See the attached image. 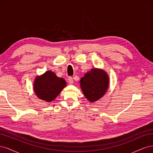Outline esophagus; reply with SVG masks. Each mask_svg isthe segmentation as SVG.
<instances>
[{
	"mask_svg": "<svg viewBox=\"0 0 153 153\" xmlns=\"http://www.w3.org/2000/svg\"><path fill=\"white\" fill-rule=\"evenodd\" d=\"M68 81H69V84H73V78L71 76L68 77Z\"/></svg>",
	"mask_w": 153,
	"mask_h": 153,
	"instance_id": "34e87169",
	"label": "esophagus"
}]
</instances>
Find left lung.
Returning <instances> with one entry per match:
<instances>
[{"label":"left lung","mask_w":153,"mask_h":153,"mask_svg":"<svg viewBox=\"0 0 153 153\" xmlns=\"http://www.w3.org/2000/svg\"><path fill=\"white\" fill-rule=\"evenodd\" d=\"M80 83L85 98L91 102H94L100 99L107 91L109 78L102 69L92 68L81 78Z\"/></svg>","instance_id":"obj_1"}]
</instances>
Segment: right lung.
Returning a JSON list of instances; mask_svg holds the SVG:
<instances>
[{
    "mask_svg": "<svg viewBox=\"0 0 153 153\" xmlns=\"http://www.w3.org/2000/svg\"><path fill=\"white\" fill-rule=\"evenodd\" d=\"M66 85L65 80L47 71L43 75L37 76L34 82V91L41 100L50 102L59 94Z\"/></svg>",
    "mask_w": 153,
    "mask_h": 153,
    "instance_id": "add662e5",
    "label": "right lung"
}]
</instances>
